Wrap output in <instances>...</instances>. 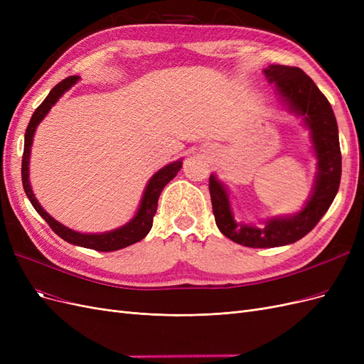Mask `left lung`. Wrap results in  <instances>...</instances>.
I'll use <instances>...</instances> for the list:
<instances>
[{"mask_svg": "<svg viewBox=\"0 0 364 364\" xmlns=\"http://www.w3.org/2000/svg\"><path fill=\"white\" fill-rule=\"evenodd\" d=\"M290 114L299 117L310 134L317 159L313 190L301 211L273 215L258 223L237 222L229 191L213 173L209 176L215 225L225 237L246 247H278L305 237L331 206L341 178L338 127L333 107L316 83L301 68L269 65L262 70Z\"/></svg>", "mask_w": 364, "mask_h": 364, "instance_id": "8db88e82", "label": "left lung"}]
</instances>
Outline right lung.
<instances>
[{
  "label": "right lung",
  "mask_w": 364,
  "mask_h": 364,
  "mask_svg": "<svg viewBox=\"0 0 364 364\" xmlns=\"http://www.w3.org/2000/svg\"><path fill=\"white\" fill-rule=\"evenodd\" d=\"M79 80H80V77L71 75V77H68V79H65L60 83H58L50 91L46 100H43L42 105L36 109L35 114L31 115V119H30V123L26 130V138H24L23 170H21V174H23V186H24V191L28 197V200L31 202L33 208L36 209L38 214L43 220H46V222L50 225V228L62 240L68 241L70 245L86 247V249H94L98 252H114V250L138 243L139 240H142L150 232L151 225H153V215L156 214L159 196L164 190V186L167 185L182 168V159L167 164L165 167H162L161 170H158L155 174L151 176L150 181L146 185L144 193H142L138 211L123 226H119L112 230H107V232L86 234V232H79V230H74L68 226H65L60 222H58L56 218H53L46 211V209L41 206L35 194H33L31 185H30V167L28 165H30V153H31V146H33V138H35L38 126L42 123V119L47 117L50 109L56 105L59 102V98L65 92L70 91L71 87Z\"/></svg>",
  "instance_id": "right-lung-1"
}]
</instances>
